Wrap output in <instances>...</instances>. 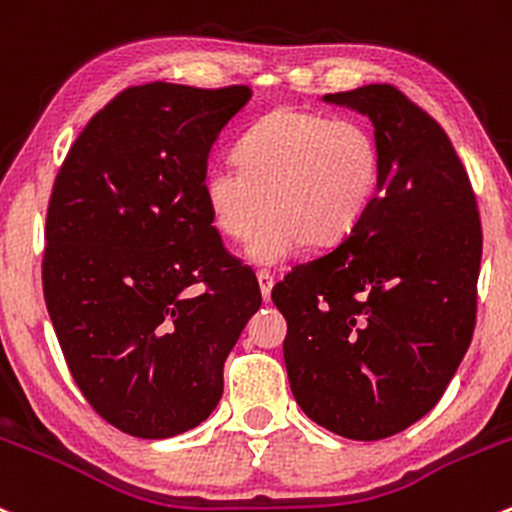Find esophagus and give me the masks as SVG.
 <instances>
[{
    "label": "esophagus",
    "mask_w": 512,
    "mask_h": 512,
    "mask_svg": "<svg viewBox=\"0 0 512 512\" xmlns=\"http://www.w3.org/2000/svg\"><path fill=\"white\" fill-rule=\"evenodd\" d=\"M257 282H260V292H262V299L270 301L272 297V287H274V277L270 272H257Z\"/></svg>",
    "instance_id": "1"
}]
</instances>
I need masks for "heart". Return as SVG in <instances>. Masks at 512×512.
<instances>
[{
  "instance_id": "obj_1",
  "label": "heart",
  "mask_w": 512,
  "mask_h": 512,
  "mask_svg": "<svg viewBox=\"0 0 512 512\" xmlns=\"http://www.w3.org/2000/svg\"><path fill=\"white\" fill-rule=\"evenodd\" d=\"M238 161H213L201 179L203 203L220 235L250 238L255 265L274 267L306 242H341L380 191L383 149L368 125L324 112L279 107L247 129Z\"/></svg>"
}]
</instances>
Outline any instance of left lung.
<instances>
[{"instance_id": "obj_1", "label": "left lung", "mask_w": 512, "mask_h": 512, "mask_svg": "<svg viewBox=\"0 0 512 512\" xmlns=\"http://www.w3.org/2000/svg\"><path fill=\"white\" fill-rule=\"evenodd\" d=\"M368 117L383 149L373 206L336 247L272 289L294 400L338 437L375 441L444 395L476 326L481 218L464 164L392 85L324 95Z\"/></svg>"}]
</instances>
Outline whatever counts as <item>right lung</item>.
<instances>
[{
    "mask_svg": "<svg viewBox=\"0 0 512 512\" xmlns=\"http://www.w3.org/2000/svg\"><path fill=\"white\" fill-rule=\"evenodd\" d=\"M250 98L245 85L129 88L88 122L56 176L48 316L85 400L132 437L169 439L211 417L225 358L262 304L201 193L213 144Z\"/></svg>",
    "mask_w": 512,
    "mask_h": 512,
    "instance_id": "1",
    "label": "right lung"
}]
</instances>
